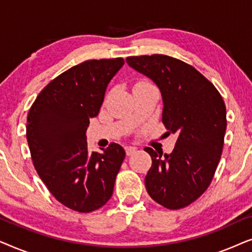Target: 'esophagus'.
<instances>
[{"mask_svg":"<svg viewBox=\"0 0 252 252\" xmlns=\"http://www.w3.org/2000/svg\"><path fill=\"white\" fill-rule=\"evenodd\" d=\"M125 150H126L127 156H130V155H133L134 153H135L136 148L135 147H132V146H127V147H125Z\"/></svg>","mask_w":252,"mask_h":252,"instance_id":"esophagus-1","label":"esophagus"}]
</instances>
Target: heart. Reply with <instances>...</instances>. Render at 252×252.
<instances>
[{
	"label": "heart",
	"mask_w": 252,
	"mask_h": 252,
	"mask_svg": "<svg viewBox=\"0 0 252 252\" xmlns=\"http://www.w3.org/2000/svg\"><path fill=\"white\" fill-rule=\"evenodd\" d=\"M139 84H148V82H144V81H142V82H139Z\"/></svg>",
	"instance_id": "heart-1"
}]
</instances>
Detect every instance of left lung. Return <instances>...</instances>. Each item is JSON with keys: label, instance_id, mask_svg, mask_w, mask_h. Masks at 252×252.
<instances>
[{"label": "left lung", "instance_id": "left-lung-1", "mask_svg": "<svg viewBox=\"0 0 252 252\" xmlns=\"http://www.w3.org/2000/svg\"><path fill=\"white\" fill-rule=\"evenodd\" d=\"M127 64L158 86L167 134H177L171 154L144 150L153 164L144 179L150 197L170 210L195 202L211 184L223 148L226 106L217 88L195 67L166 55L130 56Z\"/></svg>", "mask_w": 252, "mask_h": 252}]
</instances>
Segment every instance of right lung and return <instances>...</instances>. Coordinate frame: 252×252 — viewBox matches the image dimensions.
Here are the masks:
<instances>
[{
	"label": "right lung",
	"mask_w": 252,
	"mask_h": 252,
	"mask_svg": "<svg viewBox=\"0 0 252 252\" xmlns=\"http://www.w3.org/2000/svg\"><path fill=\"white\" fill-rule=\"evenodd\" d=\"M124 58L92 60L75 65L44 87L27 116L26 137L34 167L58 202L87 213L112 196L125 150L111 143L88 153L86 130L98 115L106 87Z\"/></svg>",
	"instance_id": "1"
}]
</instances>
